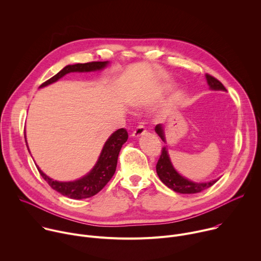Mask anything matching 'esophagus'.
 Masks as SVG:
<instances>
[{
    "label": "esophagus",
    "instance_id": "esophagus-1",
    "mask_svg": "<svg viewBox=\"0 0 261 261\" xmlns=\"http://www.w3.org/2000/svg\"><path fill=\"white\" fill-rule=\"evenodd\" d=\"M145 133H146V130H145L144 126L138 125V126L136 127V129L132 132V136H133V137H139V136H141V135H143V134H145Z\"/></svg>",
    "mask_w": 261,
    "mask_h": 261
}]
</instances>
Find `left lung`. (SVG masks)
I'll return each instance as SVG.
<instances>
[{"label": "left lung", "mask_w": 261, "mask_h": 261, "mask_svg": "<svg viewBox=\"0 0 261 261\" xmlns=\"http://www.w3.org/2000/svg\"><path fill=\"white\" fill-rule=\"evenodd\" d=\"M207 84L210 86V89L216 90V91H226L225 87L223 86L217 79L214 76L210 75V74H206L205 75ZM156 133L161 137L163 141H165V136L163 132V126L161 124H158L155 127ZM156 170L159 178L161 181L166 185L169 189H172L176 193H181V194H193V193H199L207 188H210L211 186H213L218 179H214L207 182H194L186 177L181 176L172 166L168 152H167V147L163 146L162 147V153L161 156L157 162L156 165Z\"/></svg>", "instance_id": "8db88e82"}]
</instances>
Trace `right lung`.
<instances>
[{
	"mask_svg": "<svg viewBox=\"0 0 261 261\" xmlns=\"http://www.w3.org/2000/svg\"><path fill=\"white\" fill-rule=\"evenodd\" d=\"M108 61L106 62H90L85 64H75V65H68L63 68L59 73H57L55 76L43 83L40 88L46 87L61 77H63L66 74L70 72H90V71H97L101 70L106 67ZM25 139V135H24ZM128 139V132L126 129L121 128L114 132L110 135V137L105 142L103 150L100 154V157L94 166V168L84 177L73 180V181H58L54 180L53 178L48 177L42 170L38 168L39 173L41 176L46 180V182L50 187L56 190L57 192L61 193L64 196H67L72 199H84L89 198L97 194L101 191L105 185L113 177L116 172L118 157L122 145ZM28 146V143H27Z\"/></svg>",
	"mask_w": 261,
	"mask_h": 261,
	"instance_id": "obj_1",
	"label": "right lung"
}]
</instances>
